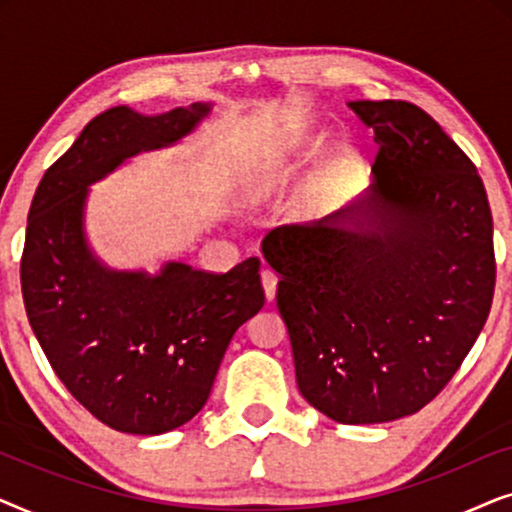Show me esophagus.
Masks as SVG:
<instances>
[{
	"label": "esophagus",
	"mask_w": 512,
	"mask_h": 512,
	"mask_svg": "<svg viewBox=\"0 0 512 512\" xmlns=\"http://www.w3.org/2000/svg\"><path fill=\"white\" fill-rule=\"evenodd\" d=\"M261 282H263V291H265V298L272 300L277 293V275L272 272L270 268H263L261 270Z\"/></svg>",
	"instance_id": "34e87169"
}]
</instances>
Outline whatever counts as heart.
Returning a JSON list of instances; mask_svg holds the SVG:
<instances>
[{"mask_svg": "<svg viewBox=\"0 0 512 512\" xmlns=\"http://www.w3.org/2000/svg\"><path fill=\"white\" fill-rule=\"evenodd\" d=\"M286 177H289V167H286L284 163H270L263 167L261 174H258L254 186L258 193L265 195V193L277 191V188L286 181Z\"/></svg>", "mask_w": 512, "mask_h": 512, "instance_id": "obj_1", "label": "heart"}]
</instances>
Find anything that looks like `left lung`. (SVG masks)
<instances>
[{"label":"left lung","instance_id":"obj_1","mask_svg":"<svg viewBox=\"0 0 512 512\" xmlns=\"http://www.w3.org/2000/svg\"><path fill=\"white\" fill-rule=\"evenodd\" d=\"M349 109L380 146L373 184L314 226L272 230L263 256L279 275L300 394L340 424H382L431 403L478 340L494 223L471 158L424 109Z\"/></svg>","mask_w":512,"mask_h":512}]
</instances>
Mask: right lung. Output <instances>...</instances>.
<instances>
[{
	"mask_svg": "<svg viewBox=\"0 0 512 512\" xmlns=\"http://www.w3.org/2000/svg\"><path fill=\"white\" fill-rule=\"evenodd\" d=\"M207 114L200 102L160 116L107 109L48 167L27 216L20 286L32 331L69 394L123 433L158 436L198 415L235 331L265 303L256 256L223 275L174 261L146 275L109 270L83 233L90 184Z\"/></svg>",
	"mask_w": 512,
	"mask_h": 512,
	"instance_id": "add662e5",
	"label": "right lung"
}]
</instances>
